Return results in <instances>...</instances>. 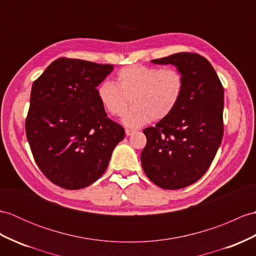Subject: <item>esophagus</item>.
<instances>
[{
    "label": "esophagus",
    "instance_id": "1",
    "mask_svg": "<svg viewBox=\"0 0 256 256\" xmlns=\"http://www.w3.org/2000/svg\"><path fill=\"white\" fill-rule=\"evenodd\" d=\"M135 132V130H130V128H126V134L128 135V136H130V135H132L133 133Z\"/></svg>",
    "mask_w": 256,
    "mask_h": 256
}]
</instances>
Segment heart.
<instances>
[{"instance_id": "obj_1", "label": "heart", "mask_w": 256, "mask_h": 256, "mask_svg": "<svg viewBox=\"0 0 256 256\" xmlns=\"http://www.w3.org/2000/svg\"><path fill=\"white\" fill-rule=\"evenodd\" d=\"M184 77L179 70L133 64L118 70L114 84L106 82L98 88V98L106 111L122 116L129 99L134 106L123 118L130 128H138L167 118L179 104Z\"/></svg>"}]
</instances>
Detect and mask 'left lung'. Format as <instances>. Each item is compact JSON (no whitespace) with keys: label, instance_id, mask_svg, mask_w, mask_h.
Returning <instances> with one entry per match:
<instances>
[{"label":"left lung","instance_id":"1","mask_svg":"<svg viewBox=\"0 0 256 256\" xmlns=\"http://www.w3.org/2000/svg\"><path fill=\"white\" fill-rule=\"evenodd\" d=\"M152 62L176 65L183 74L184 89L176 109L142 130L147 142L142 166L156 186L179 190L204 176L220 146L224 87L212 65L198 53L179 52Z\"/></svg>","mask_w":256,"mask_h":256}]
</instances>
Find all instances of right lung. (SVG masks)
Returning <instances> with one entry per match:
<instances>
[{"label": "right lung", "mask_w": 256, "mask_h": 256, "mask_svg": "<svg viewBox=\"0 0 256 256\" xmlns=\"http://www.w3.org/2000/svg\"><path fill=\"white\" fill-rule=\"evenodd\" d=\"M112 70L111 64L60 58L34 82L26 136L36 164L58 186L80 190L97 181L124 138L96 88Z\"/></svg>", "instance_id": "right-lung-1"}]
</instances>
